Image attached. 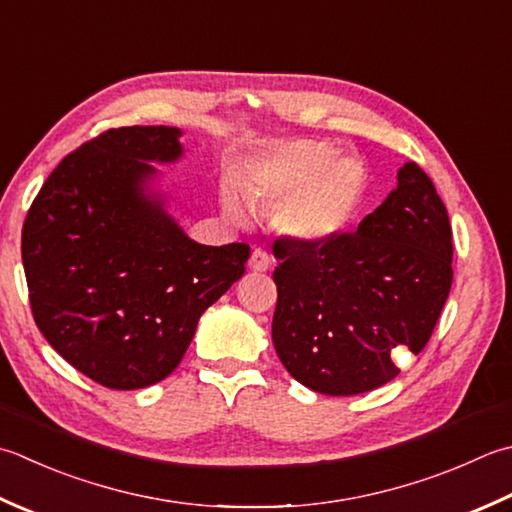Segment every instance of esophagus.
Segmentation results:
<instances>
[{
    "mask_svg": "<svg viewBox=\"0 0 512 512\" xmlns=\"http://www.w3.org/2000/svg\"><path fill=\"white\" fill-rule=\"evenodd\" d=\"M248 266H250V270H255V273H266V270L270 268V257L264 253L262 248H255L253 255H250V259H248Z\"/></svg>",
    "mask_w": 512,
    "mask_h": 512,
    "instance_id": "1",
    "label": "esophagus"
}]
</instances>
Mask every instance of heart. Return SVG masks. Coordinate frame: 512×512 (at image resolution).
<instances>
[{
  "instance_id": "b5f03b06",
  "label": "heart",
  "mask_w": 512,
  "mask_h": 512,
  "mask_svg": "<svg viewBox=\"0 0 512 512\" xmlns=\"http://www.w3.org/2000/svg\"><path fill=\"white\" fill-rule=\"evenodd\" d=\"M248 204H273L277 224L297 242L319 246L342 237L368 193V170L355 155L337 153L326 139H288L259 150L242 179ZM226 210L246 217V206L226 195Z\"/></svg>"
}]
</instances>
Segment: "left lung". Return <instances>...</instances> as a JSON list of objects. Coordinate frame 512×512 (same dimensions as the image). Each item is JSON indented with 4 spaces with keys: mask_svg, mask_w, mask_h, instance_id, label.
I'll return each mask as SVG.
<instances>
[{
    "mask_svg": "<svg viewBox=\"0 0 512 512\" xmlns=\"http://www.w3.org/2000/svg\"><path fill=\"white\" fill-rule=\"evenodd\" d=\"M273 255L277 355L299 384L335 397L395 379V353H422L453 284L446 206L415 162L353 233L319 246L279 237Z\"/></svg>",
    "mask_w": 512,
    "mask_h": 512,
    "instance_id": "left-lung-1",
    "label": "left lung"
}]
</instances>
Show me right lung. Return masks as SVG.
Wrapping results in <instances>:
<instances>
[{"mask_svg":"<svg viewBox=\"0 0 512 512\" xmlns=\"http://www.w3.org/2000/svg\"><path fill=\"white\" fill-rule=\"evenodd\" d=\"M173 126L110 128L48 175L22 228L30 310L46 342L115 390L162 382L204 310L246 270L248 244L188 239L144 186L182 157Z\"/></svg>","mask_w":512,"mask_h":512,"instance_id":"obj_1","label":"right lung"}]
</instances>
